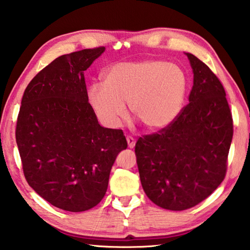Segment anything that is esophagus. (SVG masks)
Segmentation results:
<instances>
[{
  "instance_id": "obj_1",
  "label": "esophagus",
  "mask_w": 250,
  "mask_h": 250,
  "mask_svg": "<svg viewBox=\"0 0 250 250\" xmlns=\"http://www.w3.org/2000/svg\"><path fill=\"white\" fill-rule=\"evenodd\" d=\"M126 142H128V146L130 147V149H132V147H134L135 140H134V138L131 137V135H128V137H126Z\"/></svg>"
}]
</instances>
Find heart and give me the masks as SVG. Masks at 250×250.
<instances>
[{
  "mask_svg": "<svg viewBox=\"0 0 250 250\" xmlns=\"http://www.w3.org/2000/svg\"><path fill=\"white\" fill-rule=\"evenodd\" d=\"M104 84L88 88V100L104 125L116 128L131 115L150 130L170 125L179 115L186 92V77L179 66L163 61L119 62L104 71Z\"/></svg>",
  "mask_w": 250,
  "mask_h": 250,
  "instance_id": "1",
  "label": "heart"
}]
</instances>
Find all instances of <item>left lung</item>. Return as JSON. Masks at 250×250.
<instances>
[{
  "instance_id": "left-lung-1",
  "label": "left lung",
  "mask_w": 250,
  "mask_h": 250,
  "mask_svg": "<svg viewBox=\"0 0 250 250\" xmlns=\"http://www.w3.org/2000/svg\"><path fill=\"white\" fill-rule=\"evenodd\" d=\"M186 55L194 74L188 105L170 125L139 138L134 147L146 196L170 210L191 208L218 188L234 132L221 80L196 56Z\"/></svg>"
}]
</instances>
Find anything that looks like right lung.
Segmentation results:
<instances>
[{
  "instance_id": "1",
  "label": "right lung",
  "mask_w": 250,
  "mask_h": 250,
  "mask_svg": "<svg viewBox=\"0 0 250 250\" xmlns=\"http://www.w3.org/2000/svg\"><path fill=\"white\" fill-rule=\"evenodd\" d=\"M104 52L100 46L54 59L21 103L15 137L25 179L64 210L98 205L118 153L128 146L122 130L101 126L88 103L83 73Z\"/></svg>"
}]
</instances>
